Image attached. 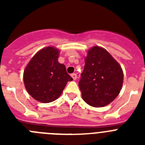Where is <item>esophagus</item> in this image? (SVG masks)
<instances>
[{
    "label": "esophagus",
    "mask_w": 145,
    "mask_h": 145,
    "mask_svg": "<svg viewBox=\"0 0 145 145\" xmlns=\"http://www.w3.org/2000/svg\"><path fill=\"white\" fill-rule=\"evenodd\" d=\"M71 77L73 78V80H76L77 79V75L75 73L71 74Z\"/></svg>",
    "instance_id": "obj_1"
}]
</instances>
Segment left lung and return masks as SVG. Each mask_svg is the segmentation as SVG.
Wrapping results in <instances>:
<instances>
[{
	"label": "left lung",
	"instance_id": "8db88e82",
	"mask_svg": "<svg viewBox=\"0 0 145 145\" xmlns=\"http://www.w3.org/2000/svg\"><path fill=\"white\" fill-rule=\"evenodd\" d=\"M123 81L121 67L105 48L93 46L88 51L78 83L83 99L94 107L106 106L118 97Z\"/></svg>",
	"mask_w": 145,
	"mask_h": 145
}]
</instances>
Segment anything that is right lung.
Wrapping results in <instances>:
<instances>
[{
    "label": "right lung",
    "mask_w": 145,
    "mask_h": 145,
    "mask_svg": "<svg viewBox=\"0 0 145 145\" xmlns=\"http://www.w3.org/2000/svg\"><path fill=\"white\" fill-rule=\"evenodd\" d=\"M59 51L54 47L42 48L25 67L23 79L29 95L35 100L49 103L61 94L67 83L72 78L63 64L58 62Z\"/></svg>",
    "instance_id": "add662e5"
}]
</instances>
